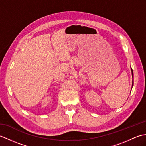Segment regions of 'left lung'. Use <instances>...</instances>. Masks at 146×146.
Instances as JSON below:
<instances>
[{"mask_svg":"<svg viewBox=\"0 0 146 146\" xmlns=\"http://www.w3.org/2000/svg\"><path fill=\"white\" fill-rule=\"evenodd\" d=\"M131 71H132V75H133V70L131 68Z\"/></svg>","mask_w":146,"mask_h":146,"instance_id":"8db88e82","label":"left lung"}]
</instances>
